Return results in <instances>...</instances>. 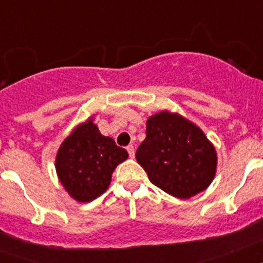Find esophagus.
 Returning <instances> with one entry per match:
<instances>
[{
    "instance_id": "obj_1",
    "label": "esophagus",
    "mask_w": 263,
    "mask_h": 263,
    "mask_svg": "<svg viewBox=\"0 0 263 263\" xmlns=\"http://www.w3.org/2000/svg\"><path fill=\"white\" fill-rule=\"evenodd\" d=\"M126 150H127V153H129V157L132 158V159H133L134 155H136V152H134V146L133 145H129L126 147Z\"/></svg>"
}]
</instances>
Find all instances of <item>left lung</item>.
Instances as JSON below:
<instances>
[{
  "label": "left lung",
  "mask_w": 263,
  "mask_h": 263,
  "mask_svg": "<svg viewBox=\"0 0 263 263\" xmlns=\"http://www.w3.org/2000/svg\"><path fill=\"white\" fill-rule=\"evenodd\" d=\"M136 158L153 184L179 199L204 191L217 167L216 150L203 130L167 110L148 117Z\"/></svg>",
  "instance_id": "8db88e82"
}]
</instances>
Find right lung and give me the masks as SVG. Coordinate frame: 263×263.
I'll return each instance as SVG.
<instances>
[{
    "instance_id": "right-lung-1",
    "label": "right lung",
    "mask_w": 263,
    "mask_h": 263,
    "mask_svg": "<svg viewBox=\"0 0 263 263\" xmlns=\"http://www.w3.org/2000/svg\"><path fill=\"white\" fill-rule=\"evenodd\" d=\"M127 157L126 150L118 147L115 139L100 133L90 117L63 141L55 168L69 196L89 203L108 190L111 174Z\"/></svg>"
}]
</instances>
